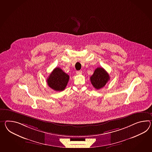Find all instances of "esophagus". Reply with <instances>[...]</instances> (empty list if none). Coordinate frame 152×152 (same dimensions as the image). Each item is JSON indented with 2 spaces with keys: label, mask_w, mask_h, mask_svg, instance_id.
Wrapping results in <instances>:
<instances>
[{
  "label": "esophagus",
  "mask_w": 152,
  "mask_h": 152,
  "mask_svg": "<svg viewBox=\"0 0 152 152\" xmlns=\"http://www.w3.org/2000/svg\"><path fill=\"white\" fill-rule=\"evenodd\" d=\"M76 74L77 75H81L82 74V71H76Z\"/></svg>",
  "instance_id": "1"
}]
</instances>
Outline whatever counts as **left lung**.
Returning <instances> with one entry per match:
<instances>
[{
	"label": "left lung",
	"mask_w": 152,
	"mask_h": 152,
	"mask_svg": "<svg viewBox=\"0 0 152 152\" xmlns=\"http://www.w3.org/2000/svg\"><path fill=\"white\" fill-rule=\"evenodd\" d=\"M109 80V75L103 67H97L90 77L92 85L96 89L103 88Z\"/></svg>",
	"instance_id": "8db88e82"
}]
</instances>
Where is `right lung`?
Returning a JSON list of instances; mask_svg holds the SVG:
<instances>
[{
    "label": "right lung",
    "instance_id": "1",
    "mask_svg": "<svg viewBox=\"0 0 152 152\" xmlns=\"http://www.w3.org/2000/svg\"><path fill=\"white\" fill-rule=\"evenodd\" d=\"M69 80V76L59 67H56L47 78L49 87L56 91H62L66 87Z\"/></svg>",
    "mask_w": 152,
    "mask_h": 152
}]
</instances>
